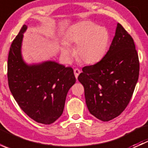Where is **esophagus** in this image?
Wrapping results in <instances>:
<instances>
[{
	"label": "esophagus",
	"instance_id": "esophagus-1",
	"mask_svg": "<svg viewBox=\"0 0 148 148\" xmlns=\"http://www.w3.org/2000/svg\"><path fill=\"white\" fill-rule=\"evenodd\" d=\"M74 75H75L76 79H77L78 78V76L79 75V74L81 73V71H80L79 69H75L74 70Z\"/></svg>",
	"mask_w": 148,
	"mask_h": 148
}]
</instances>
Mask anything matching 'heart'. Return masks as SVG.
Wrapping results in <instances>:
<instances>
[{
  "instance_id": "heart-1",
  "label": "heart",
  "mask_w": 148,
  "mask_h": 148,
  "mask_svg": "<svg viewBox=\"0 0 148 148\" xmlns=\"http://www.w3.org/2000/svg\"><path fill=\"white\" fill-rule=\"evenodd\" d=\"M110 36L107 28L89 21L79 22L70 28L61 44V53L66 61L73 53L69 44H77V58L88 64H94L102 59L107 51Z\"/></svg>"
}]
</instances>
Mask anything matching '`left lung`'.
<instances>
[{
	"label": "left lung",
	"instance_id": "8db88e82",
	"mask_svg": "<svg viewBox=\"0 0 148 148\" xmlns=\"http://www.w3.org/2000/svg\"><path fill=\"white\" fill-rule=\"evenodd\" d=\"M78 79L84 88L89 112L103 122L119 116L130 101L140 71L131 36L117 23L110 49L100 62L82 68Z\"/></svg>",
	"mask_w": 148,
	"mask_h": 148
}]
</instances>
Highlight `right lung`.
<instances>
[{
    "label": "right lung",
    "instance_id": "add662e5",
    "mask_svg": "<svg viewBox=\"0 0 148 148\" xmlns=\"http://www.w3.org/2000/svg\"><path fill=\"white\" fill-rule=\"evenodd\" d=\"M23 25L10 46L8 81L19 107L38 123L50 125L62 114L68 91L76 82L71 67L54 61L28 64L21 53Z\"/></svg>",
    "mask_w": 148,
    "mask_h": 148
}]
</instances>
